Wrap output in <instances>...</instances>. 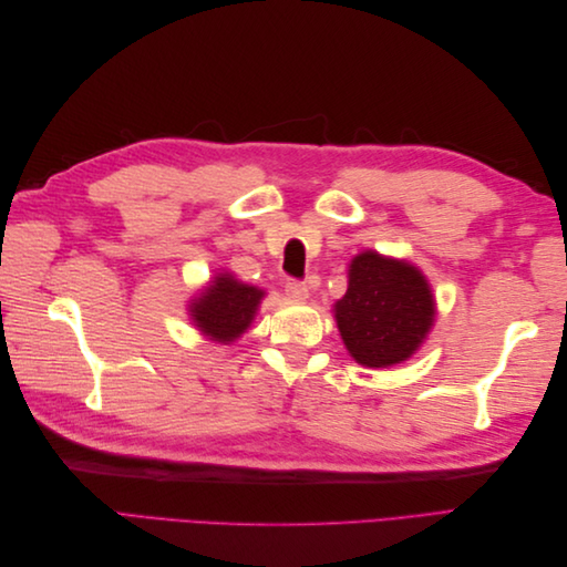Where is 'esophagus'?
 I'll return each instance as SVG.
<instances>
[{"label": "esophagus", "instance_id": "esophagus-1", "mask_svg": "<svg viewBox=\"0 0 567 567\" xmlns=\"http://www.w3.org/2000/svg\"><path fill=\"white\" fill-rule=\"evenodd\" d=\"M286 296L293 298V300H307V298H310V288H307L302 281L288 279L286 281Z\"/></svg>", "mask_w": 567, "mask_h": 567}]
</instances>
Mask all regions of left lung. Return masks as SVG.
Listing matches in <instances>:
<instances>
[{
    "instance_id": "obj_1",
    "label": "left lung",
    "mask_w": 567,
    "mask_h": 567,
    "mask_svg": "<svg viewBox=\"0 0 567 567\" xmlns=\"http://www.w3.org/2000/svg\"><path fill=\"white\" fill-rule=\"evenodd\" d=\"M333 312L354 362L385 369L421 348L433 329L435 298L419 267L364 250L350 262L348 293Z\"/></svg>"
}]
</instances>
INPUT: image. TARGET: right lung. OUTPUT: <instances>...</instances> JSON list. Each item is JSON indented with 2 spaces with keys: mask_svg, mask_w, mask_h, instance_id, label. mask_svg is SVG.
Listing matches in <instances>:
<instances>
[{
  "mask_svg": "<svg viewBox=\"0 0 567 567\" xmlns=\"http://www.w3.org/2000/svg\"><path fill=\"white\" fill-rule=\"evenodd\" d=\"M262 298L265 290L238 281L229 271H221L192 300L188 315L203 336L229 346L248 331Z\"/></svg>",
  "mask_w": 567,
  "mask_h": 567,
  "instance_id": "add662e5",
  "label": "right lung"
}]
</instances>
